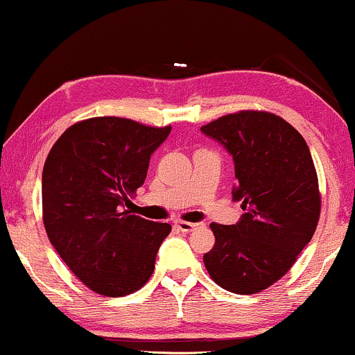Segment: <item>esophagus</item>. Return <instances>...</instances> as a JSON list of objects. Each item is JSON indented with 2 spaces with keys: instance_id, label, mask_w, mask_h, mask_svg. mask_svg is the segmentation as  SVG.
I'll list each match as a JSON object with an SVG mask.
<instances>
[{
  "instance_id": "34e87169",
  "label": "esophagus",
  "mask_w": 355,
  "mask_h": 355,
  "mask_svg": "<svg viewBox=\"0 0 355 355\" xmlns=\"http://www.w3.org/2000/svg\"><path fill=\"white\" fill-rule=\"evenodd\" d=\"M204 224H192V222H184V220H176L174 222V227H176V229H179L181 232H192V230H196V229H199V227H202Z\"/></svg>"
}]
</instances>
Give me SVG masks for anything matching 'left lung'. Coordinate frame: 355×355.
<instances>
[{"label": "left lung", "mask_w": 355, "mask_h": 355, "mask_svg": "<svg viewBox=\"0 0 355 355\" xmlns=\"http://www.w3.org/2000/svg\"><path fill=\"white\" fill-rule=\"evenodd\" d=\"M232 156L234 200L243 214L234 225L212 222L216 245L204 265L218 286L253 295L291 268L313 239L321 211L318 174L304 138L268 112H239L200 126Z\"/></svg>", "instance_id": "1"}]
</instances>
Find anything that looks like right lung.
I'll return each instance as SVG.
<instances>
[{"instance_id": "obj_1", "label": "right lung", "mask_w": 355, "mask_h": 355, "mask_svg": "<svg viewBox=\"0 0 355 355\" xmlns=\"http://www.w3.org/2000/svg\"><path fill=\"white\" fill-rule=\"evenodd\" d=\"M171 133L128 118L97 116L62 133L42 171L47 237L73 275L92 291L125 296L155 270L171 232L125 211L146 179L150 157Z\"/></svg>"}]
</instances>
